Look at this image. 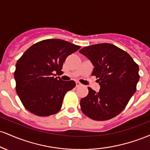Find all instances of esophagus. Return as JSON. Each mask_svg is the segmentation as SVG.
Returning a JSON list of instances; mask_svg holds the SVG:
<instances>
[{"label":"esophagus","instance_id":"esophagus-1","mask_svg":"<svg viewBox=\"0 0 150 150\" xmlns=\"http://www.w3.org/2000/svg\"><path fill=\"white\" fill-rule=\"evenodd\" d=\"M82 85L80 83V82H77H77H76V87H80V86H82Z\"/></svg>","mask_w":150,"mask_h":150}]
</instances>
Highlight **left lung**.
I'll list each match as a JSON object with an SVG mask.
<instances>
[{
	"label": "left lung",
	"instance_id": "8db88e82",
	"mask_svg": "<svg viewBox=\"0 0 150 150\" xmlns=\"http://www.w3.org/2000/svg\"><path fill=\"white\" fill-rule=\"evenodd\" d=\"M94 66L92 75L98 78V92L88 87L80 100L81 110L95 120H106L123 111L136 91L139 66L123 50L107 43L86 46L79 51Z\"/></svg>",
	"mask_w": 150,
	"mask_h": 150
}]
</instances>
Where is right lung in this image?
Here are the masks:
<instances>
[{
    "label": "right lung",
    "mask_w": 150,
    "mask_h": 150,
    "mask_svg": "<svg viewBox=\"0 0 150 150\" xmlns=\"http://www.w3.org/2000/svg\"><path fill=\"white\" fill-rule=\"evenodd\" d=\"M80 46L58 39H46L29 48L16 63V92L27 110L39 116H49L61 108L65 94L76 84L63 81L61 72L66 58Z\"/></svg>",
    "instance_id": "obj_1"
}]
</instances>
